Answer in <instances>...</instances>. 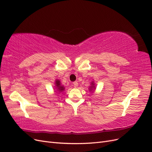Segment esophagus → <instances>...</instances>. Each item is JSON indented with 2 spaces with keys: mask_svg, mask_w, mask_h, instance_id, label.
I'll list each match as a JSON object with an SVG mask.
<instances>
[{
  "mask_svg": "<svg viewBox=\"0 0 152 152\" xmlns=\"http://www.w3.org/2000/svg\"><path fill=\"white\" fill-rule=\"evenodd\" d=\"M73 86H74V87H77L78 86V85H79V84H78V82H73Z\"/></svg>",
  "mask_w": 152,
  "mask_h": 152,
  "instance_id": "esophagus-1",
  "label": "esophagus"
}]
</instances>
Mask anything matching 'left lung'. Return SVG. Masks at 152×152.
<instances>
[{
	"mask_svg": "<svg viewBox=\"0 0 152 152\" xmlns=\"http://www.w3.org/2000/svg\"><path fill=\"white\" fill-rule=\"evenodd\" d=\"M96 86H95V83L94 81H92L91 83V86H89V92H91V93H93V92L95 91L96 89Z\"/></svg>",
	"mask_w": 152,
	"mask_h": 152,
	"instance_id": "left-lung-1",
	"label": "left lung"
}]
</instances>
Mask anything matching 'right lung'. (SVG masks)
Instances as JSON below:
<instances>
[{"label":"right lung","mask_w":152,"mask_h":152,"mask_svg":"<svg viewBox=\"0 0 152 152\" xmlns=\"http://www.w3.org/2000/svg\"><path fill=\"white\" fill-rule=\"evenodd\" d=\"M54 84H55V86H54V87H55V89H56V91H55V92H56V93H61V92H63L64 90H65V87H64L63 85H61V82H60V80H58V79H56V80H55V83H54Z\"/></svg>","instance_id":"1"}]
</instances>
